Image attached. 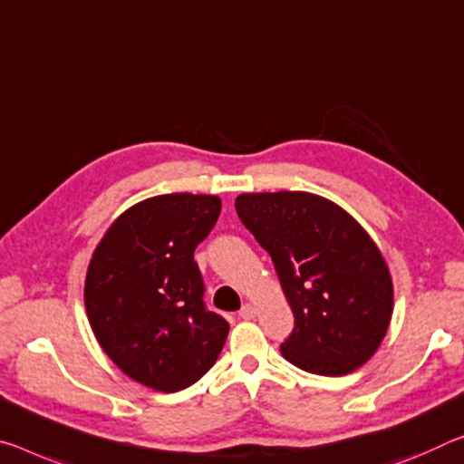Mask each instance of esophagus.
<instances>
[{
  "label": "esophagus",
  "mask_w": 464,
  "mask_h": 464,
  "mask_svg": "<svg viewBox=\"0 0 464 464\" xmlns=\"http://www.w3.org/2000/svg\"><path fill=\"white\" fill-rule=\"evenodd\" d=\"M256 314H258V310H256V305H252V304H246V305L241 307V310H239V318H244V320H254V318H256Z\"/></svg>",
  "instance_id": "34e87169"
}]
</instances>
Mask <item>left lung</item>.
I'll return each instance as SVG.
<instances>
[{"label": "left lung", "mask_w": 464, "mask_h": 464, "mask_svg": "<svg viewBox=\"0 0 464 464\" xmlns=\"http://www.w3.org/2000/svg\"><path fill=\"white\" fill-rule=\"evenodd\" d=\"M235 210L270 254L295 328L286 362L318 376H344L378 351L392 315V278L355 218L307 192L241 194Z\"/></svg>", "instance_id": "obj_1"}]
</instances>
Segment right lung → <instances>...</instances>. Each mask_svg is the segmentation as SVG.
<instances>
[{"instance_id": "obj_1", "label": "right lung", "mask_w": 464, "mask_h": 464, "mask_svg": "<svg viewBox=\"0 0 464 464\" xmlns=\"http://www.w3.org/2000/svg\"><path fill=\"white\" fill-rule=\"evenodd\" d=\"M220 198L165 194L131 206L109 227L88 264L84 304L102 351L159 392L192 386L215 365L229 322L206 310L198 244Z\"/></svg>"}]
</instances>
